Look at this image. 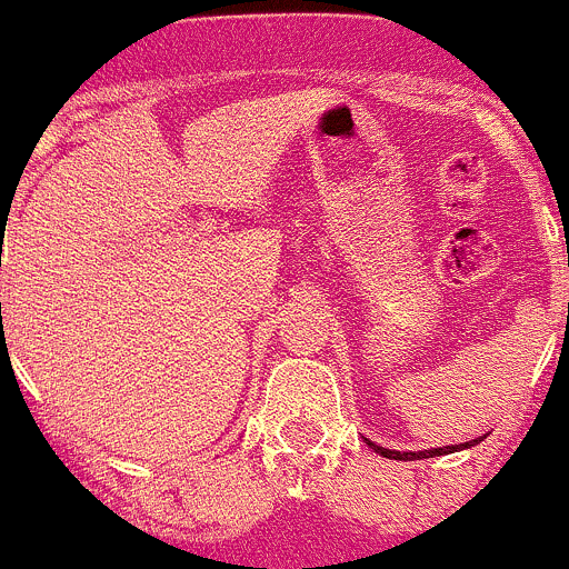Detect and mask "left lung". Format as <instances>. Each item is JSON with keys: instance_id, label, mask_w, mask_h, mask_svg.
I'll return each instance as SVG.
<instances>
[{"instance_id": "1", "label": "left lung", "mask_w": 569, "mask_h": 569, "mask_svg": "<svg viewBox=\"0 0 569 569\" xmlns=\"http://www.w3.org/2000/svg\"><path fill=\"white\" fill-rule=\"evenodd\" d=\"M366 443H369L371 450L380 452L382 458H391V461H421V458H436V456H450V452H461V450H469V447H475V443H480V438H472V441H463V443H452V447H432V450H419V452H399V450H386V447H380V443L369 441L366 438Z\"/></svg>"}]
</instances>
